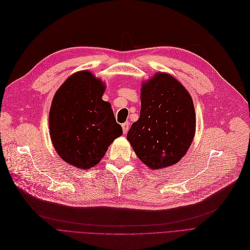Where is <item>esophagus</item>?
I'll use <instances>...</instances> for the list:
<instances>
[{
  "label": "esophagus",
  "mask_w": 250,
  "mask_h": 250,
  "mask_svg": "<svg viewBox=\"0 0 250 250\" xmlns=\"http://www.w3.org/2000/svg\"><path fill=\"white\" fill-rule=\"evenodd\" d=\"M122 129H123V133L126 134L128 132V129H129V123L125 122L122 124Z\"/></svg>",
  "instance_id": "34e87169"
}]
</instances>
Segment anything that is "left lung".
<instances>
[{"instance_id": "obj_1", "label": "left lung", "mask_w": 250, "mask_h": 250, "mask_svg": "<svg viewBox=\"0 0 250 250\" xmlns=\"http://www.w3.org/2000/svg\"><path fill=\"white\" fill-rule=\"evenodd\" d=\"M140 117L127 133L138 159L152 170L179 162L195 133L191 97L168 73H157L142 83Z\"/></svg>"}]
</instances>
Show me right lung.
<instances>
[{"label": "right lung", "mask_w": 250, "mask_h": 250, "mask_svg": "<svg viewBox=\"0 0 250 250\" xmlns=\"http://www.w3.org/2000/svg\"><path fill=\"white\" fill-rule=\"evenodd\" d=\"M105 86L89 71L68 77L55 93L50 115L51 139L66 163L78 169L98 165L109 146L123 133L108 102Z\"/></svg>", "instance_id": "right-lung-1"}]
</instances>
